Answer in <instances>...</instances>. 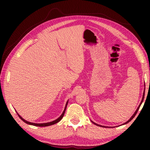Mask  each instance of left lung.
Listing matches in <instances>:
<instances>
[{"mask_svg":"<svg viewBox=\"0 0 150 150\" xmlns=\"http://www.w3.org/2000/svg\"><path fill=\"white\" fill-rule=\"evenodd\" d=\"M144 93H145V90H144V93H143V96H142V100H141V103H140V104H139V107H138V108H137V110L135 111V112L134 113V114H133V115H132V117H131V118H130V119H129V120H128V121H127V122H125V123H124V124H127V123H128L129 122V121H131L133 119V118H134L135 117V116L136 115V114H137V111H138V110H139V108H140V106H141V105L142 104V102H143V100H144ZM93 122L94 124H95V125H97V126H102V127H104V128H106V127H105V126H100V125H98V124H96V123H95V122Z\"/></svg>","mask_w":150,"mask_h":150,"instance_id":"obj_1","label":"left lung"}]
</instances>
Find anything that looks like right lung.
<instances>
[{
    "label": "right lung",
    "instance_id": "add662e5",
    "mask_svg": "<svg viewBox=\"0 0 150 150\" xmlns=\"http://www.w3.org/2000/svg\"><path fill=\"white\" fill-rule=\"evenodd\" d=\"M68 102H67L66 105V107H65V109H64V110L62 114L60 116V117H59V118H58V119H57V120H54V121H52V122H47V123H42V124H36V123L30 122H28V121H27V120H24V119H22V118L20 115H18V113H17V114H18V117H20V119H21L22 121H24V122L25 123H26V124H30V125H33V126H40V127H43V126H48L53 125V124H56V123H57V122H59V121L62 119V117H64V113H65L66 108V106H67V104H68Z\"/></svg>",
    "mask_w": 150,
    "mask_h": 150
}]
</instances>
